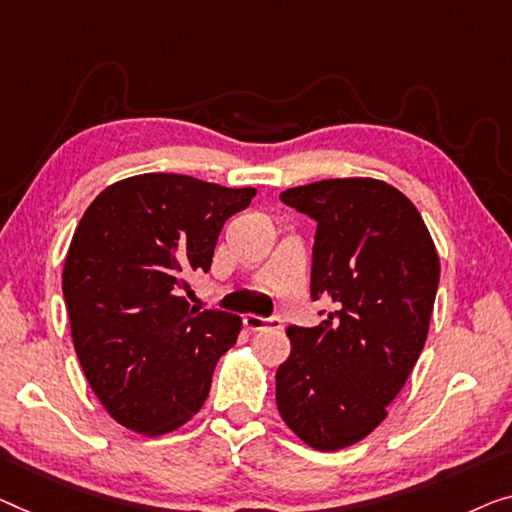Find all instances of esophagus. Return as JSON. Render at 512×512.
<instances>
[{
	"mask_svg": "<svg viewBox=\"0 0 512 512\" xmlns=\"http://www.w3.org/2000/svg\"><path fill=\"white\" fill-rule=\"evenodd\" d=\"M243 324L250 331H264V329H282L280 317H257V315H246L243 317Z\"/></svg>",
	"mask_w": 512,
	"mask_h": 512,
	"instance_id": "esophagus-1",
	"label": "esophagus"
}]
</instances>
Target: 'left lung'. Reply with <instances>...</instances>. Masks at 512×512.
<instances>
[{"label":"left lung","instance_id":"left-lung-1","mask_svg":"<svg viewBox=\"0 0 512 512\" xmlns=\"http://www.w3.org/2000/svg\"><path fill=\"white\" fill-rule=\"evenodd\" d=\"M280 200L317 223L310 296L319 326H289L292 354L276 372L282 421L317 451L375 430L423 352L439 255L421 213L377 179H326Z\"/></svg>","mask_w":512,"mask_h":512}]
</instances>
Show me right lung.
Returning a JSON list of instances; mask_svg holds the SVG:
<instances>
[{
	"instance_id": "obj_1",
	"label": "right lung",
	"mask_w": 512,
	"mask_h": 512,
	"mask_svg": "<svg viewBox=\"0 0 512 512\" xmlns=\"http://www.w3.org/2000/svg\"><path fill=\"white\" fill-rule=\"evenodd\" d=\"M255 193L137 174L105 188L75 227L61 276L75 354L91 391L128 430L172 432L207 400L241 317L190 305L186 278L211 269L225 220Z\"/></svg>"
}]
</instances>
